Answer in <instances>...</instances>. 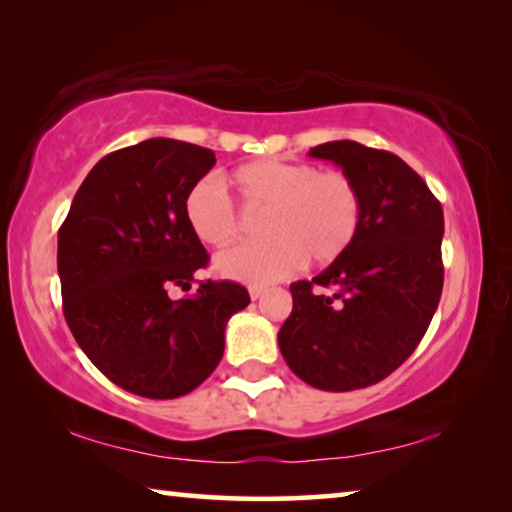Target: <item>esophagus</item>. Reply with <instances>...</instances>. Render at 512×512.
Wrapping results in <instances>:
<instances>
[{"label": "esophagus", "instance_id": "34e87169", "mask_svg": "<svg viewBox=\"0 0 512 512\" xmlns=\"http://www.w3.org/2000/svg\"><path fill=\"white\" fill-rule=\"evenodd\" d=\"M248 293H250V298H253V300H259V298H262L264 293H266V289H264V287H257V284H253V287L248 289Z\"/></svg>", "mask_w": 512, "mask_h": 512}]
</instances>
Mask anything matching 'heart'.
<instances>
[{
  "mask_svg": "<svg viewBox=\"0 0 512 512\" xmlns=\"http://www.w3.org/2000/svg\"><path fill=\"white\" fill-rule=\"evenodd\" d=\"M246 212H262L257 228L266 239L232 248L214 259L230 280L268 284L302 264L325 266L352 246L361 225V194L343 171H320L311 162L262 158L221 176ZM216 178H203L185 198V221L207 246L237 239L239 216Z\"/></svg>",
  "mask_w": 512,
  "mask_h": 512,
  "instance_id": "heart-1",
  "label": "heart"
}]
</instances>
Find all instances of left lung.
I'll use <instances>...</instances> for the list:
<instances>
[{
	"mask_svg": "<svg viewBox=\"0 0 512 512\" xmlns=\"http://www.w3.org/2000/svg\"><path fill=\"white\" fill-rule=\"evenodd\" d=\"M354 180L361 225L352 246L311 280L291 284L277 334L287 366L320 391H357L411 357L443 293V207L402 158L336 140L309 149Z\"/></svg>",
	"mask_w": 512,
	"mask_h": 512,
	"instance_id": "obj_1",
	"label": "left lung"
}]
</instances>
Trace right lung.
I'll use <instances>...</instances> for the list:
<instances>
[{
	"instance_id": "1",
	"label": "right lung",
	"mask_w": 512,
	"mask_h": 512,
	"mask_svg": "<svg viewBox=\"0 0 512 512\" xmlns=\"http://www.w3.org/2000/svg\"><path fill=\"white\" fill-rule=\"evenodd\" d=\"M203 146L153 137L101 158L58 230L63 311L79 348L112 384L149 400L192 393L219 366L225 325L246 309L235 282H201L207 264L185 198L214 167Z\"/></svg>"
}]
</instances>
